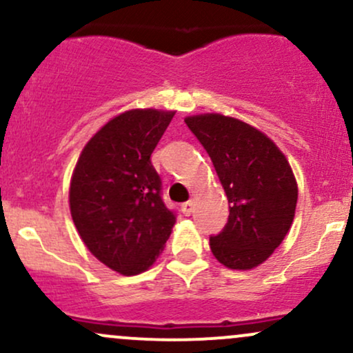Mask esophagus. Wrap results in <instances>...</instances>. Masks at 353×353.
Returning <instances> with one entry per match:
<instances>
[{
  "label": "esophagus",
  "mask_w": 353,
  "mask_h": 353,
  "mask_svg": "<svg viewBox=\"0 0 353 353\" xmlns=\"http://www.w3.org/2000/svg\"><path fill=\"white\" fill-rule=\"evenodd\" d=\"M181 209H182V212L185 214V216H190V214H192V210H194V202L192 201L184 202V204L181 205Z\"/></svg>",
  "instance_id": "esophagus-1"
}]
</instances>
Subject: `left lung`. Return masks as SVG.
I'll return each instance as SVG.
<instances>
[{"label":"left lung","instance_id":"obj_1","mask_svg":"<svg viewBox=\"0 0 353 353\" xmlns=\"http://www.w3.org/2000/svg\"><path fill=\"white\" fill-rule=\"evenodd\" d=\"M208 151L229 201L224 229L209 239L222 265L249 270L267 261L289 232L297 182L285 156L264 132L222 114L185 117Z\"/></svg>","mask_w":353,"mask_h":353}]
</instances>
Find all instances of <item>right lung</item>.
Segmentation results:
<instances>
[{"mask_svg": "<svg viewBox=\"0 0 353 353\" xmlns=\"http://www.w3.org/2000/svg\"><path fill=\"white\" fill-rule=\"evenodd\" d=\"M176 112L131 109L89 139L71 177V217L89 252L109 269L151 267L176 224L151 154Z\"/></svg>", "mask_w": 353, "mask_h": 353, "instance_id": "add662e5", "label": "right lung"}]
</instances>
